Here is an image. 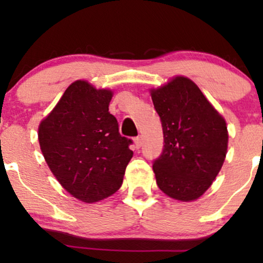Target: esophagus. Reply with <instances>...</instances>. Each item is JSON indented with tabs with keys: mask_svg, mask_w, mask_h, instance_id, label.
Instances as JSON below:
<instances>
[{
	"mask_svg": "<svg viewBox=\"0 0 263 263\" xmlns=\"http://www.w3.org/2000/svg\"><path fill=\"white\" fill-rule=\"evenodd\" d=\"M142 144H143V142H142V138L141 137H136L135 138V147L137 149H140L142 147Z\"/></svg>",
	"mask_w": 263,
	"mask_h": 263,
	"instance_id": "obj_1",
	"label": "esophagus"
}]
</instances>
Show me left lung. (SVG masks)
Segmentation results:
<instances>
[{
    "mask_svg": "<svg viewBox=\"0 0 263 263\" xmlns=\"http://www.w3.org/2000/svg\"><path fill=\"white\" fill-rule=\"evenodd\" d=\"M162 121V155L153 163L157 184L178 200H195L211 185L228 151V127L199 87L176 78L152 93Z\"/></svg>",
    "mask_w": 263,
    "mask_h": 263,
    "instance_id": "obj_1",
    "label": "left lung"
}]
</instances>
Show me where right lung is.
I'll use <instances>...</instances> for the list:
<instances>
[{
    "label": "right lung",
    "instance_id": "1",
    "mask_svg": "<svg viewBox=\"0 0 263 263\" xmlns=\"http://www.w3.org/2000/svg\"><path fill=\"white\" fill-rule=\"evenodd\" d=\"M111 98L108 90L77 81L39 127L41 148L50 171L86 203L101 200L121 186L134 155L132 140L120 135L117 120L108 112Z\"/></svg>",
    "mask_w": 263,
    "mask_h": 263
}]
</instances>
